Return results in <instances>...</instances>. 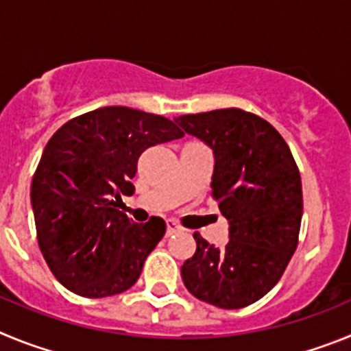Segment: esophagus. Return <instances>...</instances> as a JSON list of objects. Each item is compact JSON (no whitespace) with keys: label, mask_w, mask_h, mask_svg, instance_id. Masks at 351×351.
<instances>
[{"label":"esophagus","mask_w":351,"mask_h":351,"mask_svg":"<svg viewBox=\"0 0 351 351\" xmlns=\"http://www.w3.org/2000/svg\"><path fill=\"white\" fill-rule=\"evenodd\" d=\"M179 230H181V226L178 223L173 221V219H167V235H172Z\"/></svg>","instance_id":"1"}]
</instances>
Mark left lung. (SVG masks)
Masks as SVG:
<instances>
[{"instance_id":"8db88e82","label":"left lung","mask_w":351,"mask_h":351,"mask_svg":"<svg viewBox=\"0 0 351 351\" xmlns=\"http://www.w3.org/2000/svg\"><path fill=\"white\" fill-rule=\"evenodd\" d=\"M176 123L213 149V198L230 237L225 247H214L195 232L197 251L181 267L184 287L216 308H246L274 288L297 250V163L271 123L241 108L186 114Z\"/></svg>"}]
</instances>
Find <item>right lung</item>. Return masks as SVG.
I'll return each instance as SVG.
<instances>
[{
  "instance_id": "obj_1",
  "label": "right lung",
  "mask_w": 351,
  "mask_h": 351,
  "mask_svg": "<svg viewBox=\"0 0 351 351\" xmlns=\"http://www.w3.org/2000/svg\"><path fill=\"white\" fill-rule=\"evenodd\" d=\"M173 121L130 107H101L64 123L43 149L31 182L36 237L49 269L77 295L100 299L137 283L145 258L165 235L117 209L133 195L141 154L181 138Z\"/></svg>"
}]
</instances>
